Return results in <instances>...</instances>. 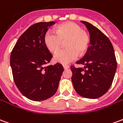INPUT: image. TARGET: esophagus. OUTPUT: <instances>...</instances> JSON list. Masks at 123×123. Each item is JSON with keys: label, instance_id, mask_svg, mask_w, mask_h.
<instances>
[{"label": "esophagus", "instance_id": "1", "mask_svg": "<svg viewBox=\"0 0 123 123\" xmlns=\"http://www.w3.org/2000/svg\"><path fill=\"white\" fill-rule=\"evenodd\" d=\"M62 66H63V68H64V69H68L69 68V66L67 65V64H63Z\"/></svg>", "mask_w": 123, "mask_h": 123}]
</instances>
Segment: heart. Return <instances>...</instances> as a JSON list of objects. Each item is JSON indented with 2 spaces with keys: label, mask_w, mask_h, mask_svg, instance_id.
Instances as JSON below:
<instances>
[{
  "label": "heart",
  "mask_w": 123,
  "mask_h": 123,
  "mask_svg": "<svg viewBox=\"0 0 123 123\" xmlns=\"http://www.w3.org/2000/svg\"><path fill=\"white\" fill-rule=\"evenodd\" d=\"M64 41L67 48L59 50L54 56V60L62 64L74 61L79 53L83 55L89 44L87 34L82 31L80 26L73 22L62 23L56 26L55 32L49 31L44 36V44L51 53L56 52Z\"/></svg>",
  "instance_id": "heart-1"
}]
</instances>
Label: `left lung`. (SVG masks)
I'll return each instance as SVG.
<instances>
[{"mask_svg":"<svg viewBox=\"0 0 123 123\" xmlns=\"http://www.w3.org/2000/svg\"><path fill=\"white\" fill-rule=\"evenodd\" d=\"M90 34V46L85 55L76 62L84 68L70 66L74 88L87 98H97L106 93L112 85L117 70L115 51L109 38L91 23L81 21Z\"/></svg>","mask_w":123,"mask_h":123,"instance_id":"1","label":"left lung"}]
</instances>
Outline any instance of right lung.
Here are the masks:
<instances>
[{
  "instance_id": "add662e5",
  "label": "right lung",
  "mask_w": 123,
  "mask_h": 123,
  "mask_svg": "<svg viewBox=\"0 0 123 123\" xmlns=\"http://www.w3.org/2000/svg\"><path fill=\"white\" fill-rule=\"evenodd\" d=\"M55 22L31 26L18 39L11 52L10 63L14 81L22 94L35 101L46 100L55 94L63 67L46 66L53 57L44 43V36Z\"/></svg>"
}]
</instances>
